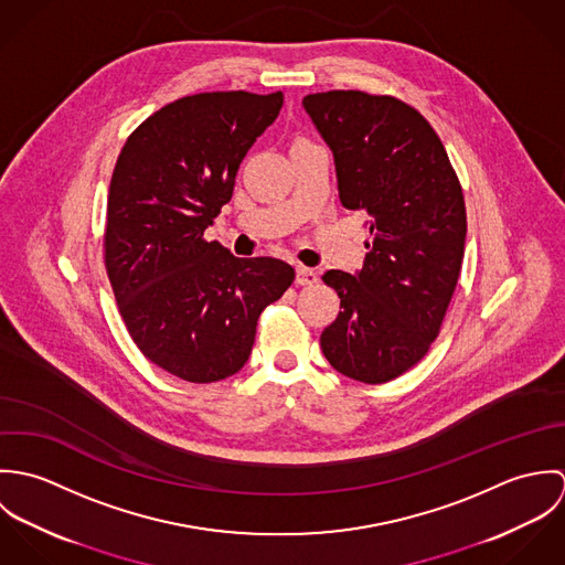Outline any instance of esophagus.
Listing matches in <instances>:
<instances>
[{
	"mask_svg": "<svg viewBox=\"0 0 565 565\" xmlns=\"http://www.w3.org/2000/svg\"><path fill=\"white\" fill-rule=\"evenodd\" d=\"M316 282H318V274L311 267H305V265L296 267V285L309 287V285H316Z\"/></svg>",
	"mask_w": 565,
	"mask_h": 565,
	"instance_id": "34e87169",
	"label": "esophagus"
}]
</instances>
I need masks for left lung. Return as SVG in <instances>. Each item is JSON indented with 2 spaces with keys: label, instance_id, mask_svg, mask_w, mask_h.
Segmentation results:
<instances>
[{
  "label": "left lung",
  "instance_id": "1",
  "mask_svg": "<svg viewBox=\"0 0 565 565\" xmlns=\"http://www.w3.org/2000/svg\"><path fill=\"white\" fill-rule=\"evenodd\" d=\"M332 150L339 200L367 215L370 249L356 274L330 269L341 298L322 352L343 376L381 385L430 348L466 249L459 178L430 124L392 95L328 90L302 99Z\"/></svg>",
  "mask_w": 565,
  "mask_h": 565
}]
</instances>
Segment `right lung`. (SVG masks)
<instances>
[{"label":"right lung","mask_w":565,"mask_h":565,"mask_svg":"<svg viewBox=\"0 0 565 565\" xmlns=\"http://www.w3.org/2000/svg\"><path fill=\"white\" fill-rule=\"evenodd\" d=\"M280 108V90L180 97L128 137L115 164L104 233L108 280L137 348L182 381L237 374L258 316L296 278L285 260L237 258L204 242L233 198L243 157Z\"/></svg>","instance_id":"add662e5"}]
</instances>
